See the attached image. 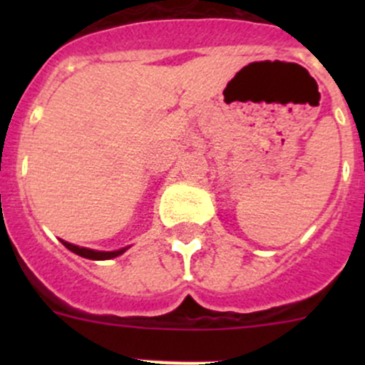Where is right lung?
I'll list each match as a JSON object with an SVG mask.
<instances>
[{
	"mask_svg": "<svg viewBox=\"0 0 365 365\" xmlns=\"http://www.w3.org/2000/svg\"><path fill=\"white\" fill-rule=\"evenodd\" d=\"M61 244H63L68 251L77 254V256L86 257V259H97V261L98 259H113V257L120 256V254H123L128 249V247H123V249H118V251L108 252V251H95V249H88V247H79V245H73V244H70V242H65V240H61Z\"/></svg>",
	"mask_w": 365,
	"mask_h": 365,
	"instance_id": "obj_1",
	"label": "right lung"
}]
</instances>
